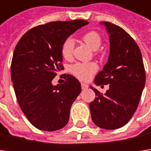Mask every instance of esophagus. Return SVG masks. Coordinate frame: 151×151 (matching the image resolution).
I'll return each mask as SVG.
<instances>
[{
    "instance_id": "34e87169",
    "label": "esophagus",
    "mask_w": 151,
    "mask_h": 151,
    "mask_svg": "<svg viewBox=\"0 0 151 151\" xmlns=\"http://www.w3.org/2000/svg\"><path fill=\"white\" fill-rule=\"evenodd\" d=\"M81 88L85 90V89H87L88 88V85L85 84V83H81Z\"/></svg>"
}]
</instances>
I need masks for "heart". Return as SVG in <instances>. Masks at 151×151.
<instances>
[{
  "label": "heart",
  "instance_id": "b5f03b06",
  "mask_svg": "<svg viewBox=\"0 0 151 151\" xmlns=\"http://www.w3.org/2000/svg\"><path fill=\"white\" fill-rule=\"evenodd\" d=\"M82 40L92 50H97L101 44V36L96 32H86L83 35ZM74 50V41L71 38H67L61 48V55L67 60L72 58ZM70 70L73 75L81 81H87L97 70V65L95 63H76L73 65Z\"/></svg>",
  "mask_w": 151,
  "mask_h": 151
}]
</instances>
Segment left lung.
Masks as SVG:
<instances>
[{
	"instance_id": "left-lung-1",
	"label": "left lung",
	"mask_w": 151,
	"mask_h": 151,
	"mask_svg": "<svg viewBox=\"0 0 151 151\" xmlns=\"http://www.w3.org/2000/svg\"><path fill=\"white\" fill-rule=\"evenodd\" d=\"M100 24L109 35V55L102 70L96 76V86L109 85L101 95L91 86L96 97L89 107L93 123L105 129H116L132 118L145 85L142 55L135 41L124 30L108 22Z\"/></svg>"
}]
</instances>
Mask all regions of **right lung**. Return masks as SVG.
I'll list each match as a JSON object with an SVG mask.
<instances>
[{"label": "right lung", "mask_w": 151, "mask_h": 151, "mask_svg": "<svg viewBox=\"0 0 151 151\" xmlns=\"http://www.w3.org/2000/svg\"><path fill=\"white\" fill-rule=\"evenodd\" d=\"M88 23L73 20L40 25L27 32L15 48L11 76L16 96L22 111L38 129L59 130L69 121L81 83L71 75L63 84L55 86L52 81L63 70L64 42Z\"/></svg>", "instance_id": "1"}]
</instances>
